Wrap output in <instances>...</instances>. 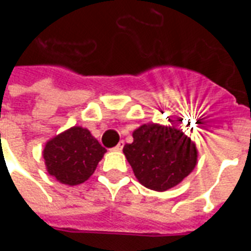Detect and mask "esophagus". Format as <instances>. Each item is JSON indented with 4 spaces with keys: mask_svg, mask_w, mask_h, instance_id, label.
<instances>
[{
    "mask_svg": "<svg viewBox=\"0 0 251 251\" xmlns=\"http://www.w3.org/2000/svg\"><path fill=\"white\" fill-rule=\"evenodd\" d=\"M124 145H125V142L121 141V142H120V143H118L117 146H116V147H114L113 150H114V151H121V150L124 149Z\"/></svg>",
    "mask_w": 251,
    "mask_h": 251,
    "instance_id": "1",
    "label": "esophagus"
}]
</instances>
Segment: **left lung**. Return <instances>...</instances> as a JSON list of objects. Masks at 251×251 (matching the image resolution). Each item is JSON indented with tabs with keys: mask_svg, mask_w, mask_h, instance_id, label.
Here are the masks:
<instances>
[{
	"mask_svg": "<svg viewBox=\"0 0 251 251\" xmlns=\"http://www.w3.org/2000/svg\"><path fill=\"white\" fill-rule=\"evenodd\" d=\"M133 138L124 153L138 181L151 190L178 185L197 165L195 143L176 127L145 124L134 130Z\"/></svg>",
	"mask_w": 251,
	"mask_h": 251,
	"instance_id": "obj_1",
	"label": "left lung"
}]
</instances>
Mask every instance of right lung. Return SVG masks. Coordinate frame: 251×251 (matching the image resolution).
Returning <instances> with one entry per match:
<instances>
[{"label":"right lung","instance_id":"add662e5","mask_svg":"<svg viewBox=\"0 0 251 251\" xmlns=\"http://www.w3.org/2000/svg\"><path fill=\"white\" fill-rule=\"evenodd\" d=\"M106 150L87 129L73 126L47 142V171L61 183L74 186L90 178Z\"/></svg>","mask_w":251,"mask_h":251}]
</instances>
